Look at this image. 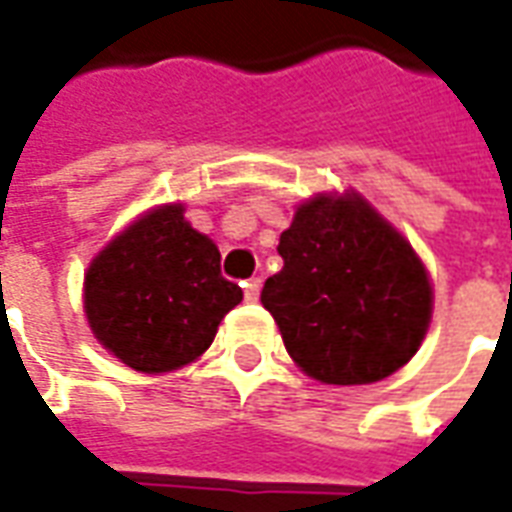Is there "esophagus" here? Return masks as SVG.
I'll return each instance as SVG.
<instances>
[{
  "instance_id": "esophagus-1",
  "label": "esophagus",
  "mask_w": 512,
  "mask_h": 512,
  "mask_svg": "<svg viewBox=\"0 0 512 512\" xmlns=\"http://www.w3.org/2000/svg\"><path fill=\"white\" fill-rule=\"evenodd\" d=\"M244 296H246V301L260 299V277L246 279V282H244Z\"/></svg>"
}]
</instances>
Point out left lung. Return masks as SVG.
I'll list each match as a JSON object with an SVG mask.
<instances>
[{"mask_svg":"<svg viewBox=\"0 0 512 512\" xmlns=\"http://www.w3.org/2000/svg\"><path fill=\"white\" fill-rule=\"evenodd\" d=\"M260 301L293 362L323 384H373L417 354L430 282L406 238L362 197H315L279 235Z\"/></svg>","mask_w":512,"mask_h":512,"instance_id":"left-lung-1","label":"left lung"}]
</instances>
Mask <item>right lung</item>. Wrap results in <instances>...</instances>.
<instances>
[{
    "label": "right lung",
    "mask_w": 512,
    "mask_h": 512,
    "mask_svg": "<svg viewBox=\"0 0 512 512\" xmlns=\"http://www.w3.org/2000/svg\"><path fill=\"white\" fill-rule=\"evenodd\" d=\"M241 299V288L222 277L216 244L183 219V205H164L131 224L84 279L93 334L139 373L194 362Z\"/></svg>",
    "instance_id": "right-lung-1"
}]
</instances>
